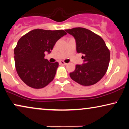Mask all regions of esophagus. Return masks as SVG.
I'll return each mask as SVG.
<instances>
[{"instance_id": "esophagus-1", "label": "esophagus", "mask_w": 129, "mask_h": 129, "mask_svg": "<svg viewBox=\"0 0 129 129\" xmlns=\"http://www.w3.org/2000/svg\"><path fill=\"white\" fill-rule=\"evenodd\" d=\"M60 64H64V65L68 64V63H65L64 61H60Z\"/></svg>"}]
</instances>
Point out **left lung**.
Returning a JSON list of instances; mask_svg holds the SVG:
<instances>
[{
  "label": "left lung",
  "mask_w": 129,
  "mask_h": 129,
  "mask_svg": "<svg viewBox=\"0 0 129 129\" xmlns=\"http://www.w3.org/2000/svg\"><path fill=\"white\" fill-rule=\"evenodd\" d=\"M74 37L76 51L83 54L84 63L76 65L73 72L70 73L71 79L83 86H90L97 83L107 71L110 53L101 37L84 28L66 29Z\"/></svg>",
  "instance_id": "left-lung-1"
}]
</instances>
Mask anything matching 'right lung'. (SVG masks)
Returning <instances> with one entry per match:
<instances>
[{
	"mask_svg": "<svg viewBox=\"0 0 129 129\" xmlns=\"http://www.w3.org/2000/svg\"><path fill=\"white\" fill-rule=\"evenodd\" d=\"M64 30L36 29L28 32L18 41L14 48L17 73L28 86L41 89L54 79L58 63H50L44 58L45 53L51 50L61 37Z\"/></svg>",
	"mask_w": 129,
	"mask_h": 129,
	"instance_id": "right-lung-1",
	"label": "right lung"
}]
</instances>
